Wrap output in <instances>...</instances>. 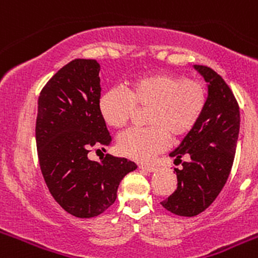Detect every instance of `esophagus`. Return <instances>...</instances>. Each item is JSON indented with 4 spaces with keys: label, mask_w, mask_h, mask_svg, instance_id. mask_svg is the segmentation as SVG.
<instances>
[{
    "label": "esophagus",
    "mask_w": 258,
    "mask_h": 258,
    "mask_svg": "<svg viewBox=\"0 0 258 258\" xmlns=\"http://www.w3.org/2000/svg\"><path fill=\"white\" fill-rule=\"evenodd\" d=\"M140 168L141 169H143V170H146V172H155V170H156V166L155 165H140Z\"/></svg>",
    "instance_id": "1"
}]
</instances>
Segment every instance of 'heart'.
I'll return each mask as SVG.
<instances>
[{
    "instance_id": "1",
    "label": "heart",
    "mask_w": 258,
    "mask_h": 258,
    "mask_svg": "<svg viewBox=\"0 0 258 258\" xmlns=\"http://www.w3.org/2000/svg\"><path fill=\"white\" fill-rule=\"evenodd\" d=\"M207 106L202 80L170 72L143 75L127 83L126 92L107 89L98 99V112L107 126L121 129L146 109L145 127H133L117 138V151L137 161H149L166 149L169 136L182 138L197 126Z\"/></svg>"
}]
</instances>
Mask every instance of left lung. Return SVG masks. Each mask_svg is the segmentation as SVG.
Wrapping results in <instances>:
<instances>
[{
	"label": "left lung",
	"mask_w": 258,
	"mask_h": 258,
	"mask_svg": "<svg viewBox=\"0 0 258 258\" xmlns=\"http://www.w3.org/2000/svg\"><path fill=\"white\" fill-rule=\"evenodd\" d=\"M208 83L207 106L197 126L170 154L182 168H175L177 188L161 202L166 211L194 217L216 200L231 172L238 142L240 112L235 95L225 80L207 66H195ZM182 157H187L183 162Z\"/></svg>",
	"instance_id": "8db88e82"
}]
</instances>
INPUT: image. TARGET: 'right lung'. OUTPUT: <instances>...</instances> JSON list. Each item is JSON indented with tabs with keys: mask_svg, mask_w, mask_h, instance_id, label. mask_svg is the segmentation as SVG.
<instances>
[{
	"mask_svg": "<svg viewBox=\"0 0 258 258\" xmlns=\"http://www.w3.org/2000/svg\"><path fill=\"white\" fill-rule=\"evenodd\" d=\"M101 66L75 59L42 88L36 118L38 163L50 194L79 218L99 216L112 206L120 181L137 168L125 157L107 154L102 163L88 154L111 145L112 138L98 112Z\"/></svg>",
	"mask_w": 258,
	"mask_h": 258,
	"instance_id": "right-lung-1",
	"label": "right lung"
}]
</instances>
